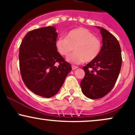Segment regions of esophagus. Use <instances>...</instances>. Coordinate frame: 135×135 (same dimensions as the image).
<instances>
[{
  "label": "esophagus",
  "mask_w": 135,
  "mask_h": 135,
  "mask_svg": "<svg viewBox=\"0 0 135 135\" xmlns=\"http://www.w3.org/2000/svg\"><path fill=\"white\" fill-rule=\"evenodd\" d=\"M77 68H78V66H75V65H72V70H75V69H77Z\"/></svg>",
  "instance_id": "34e87169"
}]
</instances>
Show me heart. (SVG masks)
I'll return each instance as SVG.
<instances>
[{
  "label": "heart",
  "instance_id": "obj_1",
  "mask_svg": "<svg viewBox=\"0 0 135 135\" xmlns=\"http://www.w3.org/2000/svg\"><path fill=\"white\" fill-rule=\"evenodd\" d=\"M55 46L60 55L68 57L73 51L68 60L75 64L91 62L100 55L102 42L96 37L88 29L84 27L74 28L69 32L66 38L59 37L56 41Z\"/></svg>",
  "mask_w": 135,
  "mask_h": 135
}]
</instances>
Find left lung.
Instances as JSON below:
<instances>
[{
  "label": "left lung",
  "instance_id": "left-lung-1",
  "mask_svg": "<svg viewBox=\"0 0 135 135\" xmlns=\"http://www.w3.org/2000/svg\"><path fill=\"white\" fill-rule=\"evenodd\" d=\"M101 29L103 45L98 57L83 66L85 76L80 82L83 94L92 100L101 98L114 88L122 65L118 41L107 30Z\"/></svg>",
  "mask_w": 135,
  "mask_h": 135
}]
</instances>
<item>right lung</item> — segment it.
<instances>
[{
	"mask_svg": "<svg viewBox=\"0 0 135 135\" xmlns=\"http://www.w3.org/2000/svg\"><path fill=\"white\" fill-rule=\"evenodd\" d=\"M58 33L54 27L31 30L20 46V70L23 83L38 96L50 98L62 86L72 70L55 46Z\"/></svg>",
	"mask_w": 135,
	"mask_h": 135,
	"instance_id": "1",
	"label": "right lung"
}]
</instances>
